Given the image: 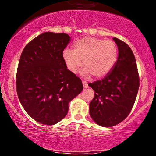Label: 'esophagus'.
I'll list each match as a JSON object with an SVG mask.
<instances>
[{"mask_svg": "<svg viewBox=\"0 0 156 156\" xmlns=\"http://www.w3.org/2000/svg\"><path fill=\"white\" fill-rule=\"evenodd\" d=\"M83 87L84 88H88V84H87V83L86 81H84V80H83Z\"/></svg>", "mask_w": 156, "mask_h": 156, "instance_id": "1", "label": "esophagus"}]
</instances>
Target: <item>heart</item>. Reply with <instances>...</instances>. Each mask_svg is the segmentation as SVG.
<instances>
[{
  "label": "heart",
  "instance_id": "heart-1",
  "mask_svg": "<svg viewBox=\"0 0 156 156\" xmlns=\"http://www.w3.org/2000/svg\"><path fill=\"white\" fill-rule=\"evenodd\" d=\"M74 50L65 48L62 58L68 70L76 73L83 64V73L101 78L108 75L117 62L118 47L112 40L86 37L73 44Z\"/></svg>",
  "mask_w": 156,
  "mask_h": 156
}]
</instances>
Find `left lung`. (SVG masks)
<instances>
[{"label": "left lung", "instance_id": "1", "mask_svg": "<svg viewBox=\"0 0 156 156\" xmlns=\"http://www.w3.org/2000/svg\"><path fill=\"white\" fill-rule=\"evenodd\" d=\"M119 54L115 65L102 80L89 83L94 96L89 103V114L98 125L112 127L129 115L139 87L135 56L125 42L114 37Z\"/></svg>", "mask_w": 156, "mask_h": 156}]
</instances>
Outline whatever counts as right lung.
I'll return each instance as SVG.
<instances>
[{"label":"right lung","instance_id":"1","mask_svg":"<svg viewBox=\"0 0 156 156\" xmlns=\"http://www.w3.org/2000/svg\"><path fill=\"white\" fill-rule=\"evenodd\" d=\"M70 41L65 33L44 32L30 41L20 58L16 89L23 108L43 125L67 115L69 103L81 92V80L68 70L62 53Z\"/></svg>","mask_w":156,"mask_h":156}]
</instances>
